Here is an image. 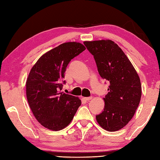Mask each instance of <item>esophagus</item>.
Masks as SVG:
<instances>
[{
  "label": "esophagus",
  "mask_w": 160,
  "mask_h": 160,
  "mask_svg": "<svg viewBox=\"0 0 160 160\" xmlns=\"http://www.w3.org/2000/svg\"><path fill=\"white\" fill-rule=\"evenodd\" d=\"M84 100H85L86 101H89V100H91V99H92V97H88V98H84Z\"/></svg>",
  "instance_id": "obj_1"
}]
</instances>
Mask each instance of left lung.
I'll return each instance as SVG.
<instances>
[{"instance_id": "1", "label": "left lung", "mask_w": 160, "mask_h": 160, "mask_svg": "<svg viewBox=\"0 0 160 160\" xmlns=\"http://www.w3.org/2000/svg\"><path fill=\"white\" fill-rule=\"evenodd\" d=\"M84 44L93 56L100 76L109 82L108 92L103 98L104 111L96 115V120L104 130L119 131L131 120L140 104V77L123 51L112 40Z\"/></svg>"}]
</instances>
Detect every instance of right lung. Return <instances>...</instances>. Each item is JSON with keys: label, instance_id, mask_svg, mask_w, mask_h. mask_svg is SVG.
I'll list each match as a JSON object with an SVG mask.
<instances>
[{"label": "right lung", "instance_id": "obj_1", "mask_svg": "<svg viewBox=\"0 0 160 160\" xmlns=\"http://www.w3.org/2000/svg\"><path fill=\"white\" fill-rule=\"evenodd\" d=\"M85 49L78 42L62 43L43 54L30 71L26 82L29 107L39 123L49 130L67 127L81 105L78 97L60 90L68 64Z\"/></svg>", "mask_w": 160, "mask_h": 160}]
</instances>
